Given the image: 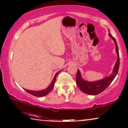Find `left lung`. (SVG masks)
I'll return each mask as SVG.
<instances>
[{"mask_svg":"<svg viewBox=\"0 0 128 128\" xmlns=\"http://www.w3.org/2000/svg\"><path fill=\"white\" fill-rule=\"evenodd\" d=\"M109 36L111 37L115 44V50L117 54V60L114 68L110 76H106L102 79L94 82H88L85 80L82 77L81 73L78 69V73L76 76V84L78 86L82 92L88 95H97L102 92L105 89L109 86L112 82L113 81L117 73H118L119 66H120V55H119L118 47L117 45L116 40L109 33Z\"/></svg>","mask_w":128,"mask_h":128,"instance_id":"obj_1","label":"left lung"}]
</instances>
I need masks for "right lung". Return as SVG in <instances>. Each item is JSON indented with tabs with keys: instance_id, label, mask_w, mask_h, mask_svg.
Segmentation results:
<instances>
[{
	"instance_id": "obj_1",
	"label": "right lung",
	"mask_w": 128,
	"mask_h": 128,
	"mask_svg": "<svg viewBox=\"0 0 128 128\" xmlns=\"http://www.w3.org/2000/svg\"><path fill=\"white\" fill-rule=\"evenodd\" d=\"M60 71H61V70L60 71H59L58 72H57L56 73L51 83H50V85H49V86L47 87V88L44 89V90H40V91L30 90H27V89H24V90H25L27 92H28V93L31 94V95L36 96V97H44V96L47 95V94H48L49 92H50V91H51L52 89H53L54 87V85H55V82L56 81V78L57 75L59 72H60Z\"/></svg>"
}]
</instances>
